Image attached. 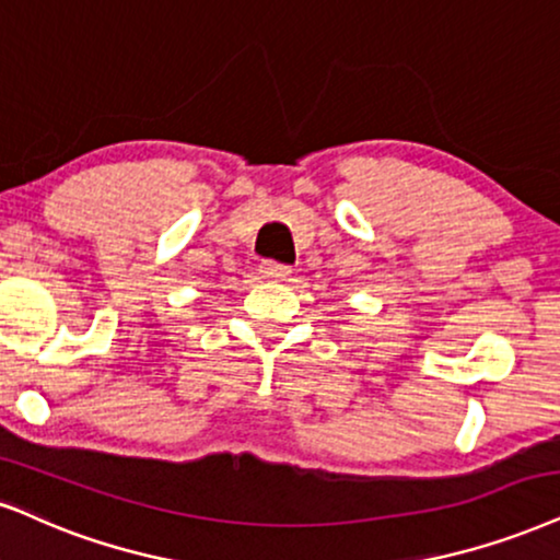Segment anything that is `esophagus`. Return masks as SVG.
<instances>
[{
    "mask_svg": "<svg viewBox=\"0 0 560 560\" xmlns=\"http://www.w3.org/2000/svg\"><path fill=\"white\" fill-rule=\"evenodd\" d=\"M259 272H261V278L269 280V282H282V280L291 278L293 269L285 267V265H280V261H261Z\"/></svg>",
    "mask_w": 560,
    "mask_h": 560,
    "instance_id": "esophagus-1",
    "label": "esophagus"
}]
</instances>
